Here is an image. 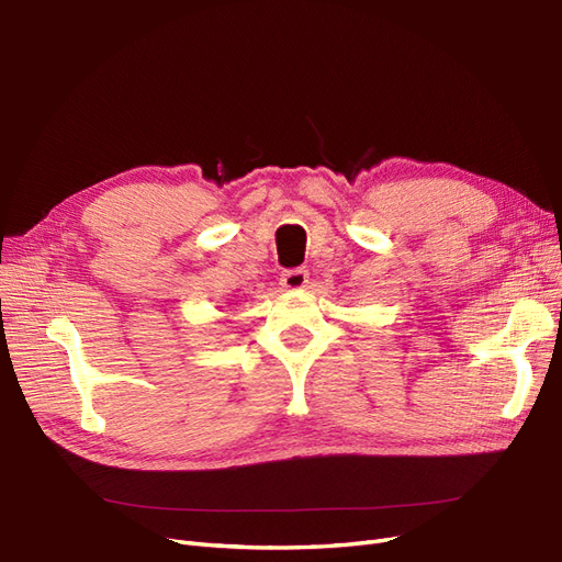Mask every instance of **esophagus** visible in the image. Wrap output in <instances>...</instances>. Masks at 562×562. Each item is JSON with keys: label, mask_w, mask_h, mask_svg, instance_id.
Returning a JSON list of instances; mask_svg holds the SVG:
<instances>
[{"label": "esophagus", "mask_w": 562, "mask_h": 562, "mask_svg": "<svg viewBox=\"0 0 562 562\" xmlns=\"http://www.w3.org/2000/svg\"><path fill=\"white\" fill-rule=\"evenodd\" d=\"M284 289H303L307 284V270L294 268V270H284L280 278Z\"/></svg>", "instance_id": "34e87169"}]
</instances>
